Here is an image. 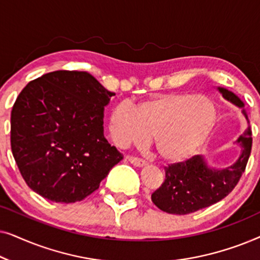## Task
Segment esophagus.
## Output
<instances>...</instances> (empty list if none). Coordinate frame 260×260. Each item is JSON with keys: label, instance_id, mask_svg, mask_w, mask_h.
I'll return each instance as SVG.
<instances>
[{"label": "esophagus", "instance_id": "obj_1", "mask_svg": "<svg viewBox=\"0 0 260 260\" xmlns=\"http://www.w3.org/2000/svg\"><path fill=\"white\" fill-rule=\"evenodd\" d=\"M126 159L131 163V165H134L135 167H143V166L147 165V163H145V161H143V159L134 157V156H126Z\"/></svg>", "mask_w": 260, "mask_h": 260}]
</instances>
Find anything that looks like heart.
<instances>
[{"label": "heart", "instance_id": "heart-1", "mask_svg": "<svg viewBox=\"0 0 260 260\" xmlns=\"http://www.w3.org/2000/svg\"><path fill=\"white\" fill-rule=\"evenodd\" d=\"M216 108L208 98L190 93L158 94L131 106L120 102L109 117V131L117 147L152 144L163 162L186 161L215 125Z\"/></svg>", "mask_w": 260, "mask_h": 260}]
</instances>
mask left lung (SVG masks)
Returning a JSON list of instances; mask_svg holds the SVG:
<instances>
[{
  "mask_svg": "<svg viewBox=\"0 0 260 260\" xmlns=\"http://www.w3.org/2000/svg\"><path fill=\"white\" fill-rule=\"evenodd\" d=\"M218 90L226 101L243 109L248 122L240 98L223 87H218ZM237 143L240 145L241 154L234 165L226 168H213L201 155L166 167L165 182L151 194L152 202L169 214L184 215L222 200L234 189L246 168L252 148L250 126L238 138Z\"/></svg>",
  "mask_w": 260,
  "mask_h": 260,
  "instance_id": "1",
  "label": "left lung"
}]
</instances>
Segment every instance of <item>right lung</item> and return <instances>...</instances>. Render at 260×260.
Here are the masks:
<instances>
[{
	"mask_svg": "<svg viewBox=\"0 0 260 260\" xmlns=\"http://www.w3.org/2000/svg\"><path fill=\"white\" fill-rule=\"evenodd\" d=\"M112 95L80 71H54L26 85L12 110L10 144L30 189L63 204L98 189L123 159L104 137V108Z\"/></svg>",
	"mask_w": 260,
	"mask_h": 260,
	"instance_id": "right-lung-1",
	"label": "right lung"
}]
</instances>
